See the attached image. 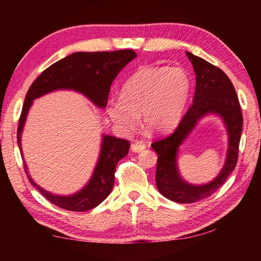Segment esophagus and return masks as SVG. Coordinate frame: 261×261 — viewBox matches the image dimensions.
<instances>
[{
    "label": "esophagus",
    "instance_id": "obj_1",
    "mask_svg": "<svg viewBox=\"0 0 261 261\" xmlns=\"http://www.w3.org/2000/svg\"><path fill=\"white\" fill-rule=\"evenodd\" d=\"M146 148V145H145L144 141H135V143L131 144V149L132 152H141Z\"/></svg>",
    "mask_w": 261,
    "mask_h": 261
}]
</instances>
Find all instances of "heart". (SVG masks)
<instances>
[{
  "label": "heart",
  "instance_id": "1",
  "mask_svg": "<svg viewBox=\"0 0 261 261\" xmlns=\"http://www.w3.org/2000/svg\"><path fill=\"white\" fill-rule=\"evenodd\" d=\"M190 78L180 68L144 67L127 79L120 100H110L106 113L118 129L131 132L138 115L146 130L163 134L177 124L189 98Z\"/></svg>",
  "mask_w": 261,
  "mask_h": 261
}]
</instances>
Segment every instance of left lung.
<instances>
[{
	"label": "left lung",
	"mask_w": 261,
	"mask_h": 261,
	"mask_svg": "<svg viewBox=\"0 0 261 261\" xmlns=\"http://www.w3.org/2000/svg\"><path fill=\"white\" fill-rule=\"evenodd\" d=\"M196 72L193 103L180 120L173 134L152 144L158 153L155 180L162 196L179 204H191L213 194L222 187L235 169L242 135L243 116L235 87L222 70L201 57L187 51ZM208 113L219 114L228 131L226 162L220 174L212 182L202 186L189 185L180 177L177 168L178 148L196 125Z\"/></svg>",
	"instance_id": "left-lung-1"
}]
</instances>
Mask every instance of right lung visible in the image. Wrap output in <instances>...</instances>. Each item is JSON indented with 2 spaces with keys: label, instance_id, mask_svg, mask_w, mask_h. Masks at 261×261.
<instances>
[{
  "label": "right lung",
  "instance_id": "obj_1",
  "mask_svg": "<svg viewBox=\"0 0 261 261\" xmlns=\"http://www.w3.org/2000/svg\"><path fill=\"white\" fill-rule=\"evenodd\" d=\"M137 57L131 49L115 51H77L47 68L30 86L21 109L17 140L21 152V132L33 100L56 90H72L85 95L96 107L107 106L110 86L118 72ZM130 143L125 139L103 135L100 155L91 179L81 191L71 196H59L46 191L31 178L24 162L25 173L34 188L51 204L72 212H86L101 204L112 192L115 170L121 159L129 153Z\"/></svg>",
  "mask_w": 261,
  "mask_h": 261
}]
</instances>
